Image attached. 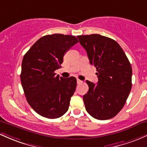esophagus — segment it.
<instances>
[{
  "instance_id": "obj_1",
  "label": "esophagus",
  "mask_w": 147,
  "mask_h": 147,
  "mask_svg": "<svg viewBox=\"0 0 147 147\" xmlns=\"http://www.w3.org/2000/svg\"><path fill=\"white\" fill-rule=\"evenodd\" d=\"M82 80H79V79H78H78H77V83H78V84H80V83H82Z\"/></svg>"
}]
</instances>
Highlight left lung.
Here are the masks:
<instances>
[{"label": "left lung", "instance_id": "obj_1", "mask_svg": "<svg viewBox=\"0 0 147 147\" xmlns=\"http://www.w3.org/2000/svg\"><path fill=\"white\" fill-rule=\"evenodd\" d=\"M96 68L97 85L87 80L89 91L83 96L87 112L99 120L116 116L125 105L132 87V68L116 41L100 34L77 36Z\"/></svg>", "mask_w": 147, "mask_h": 147}]
</instances>
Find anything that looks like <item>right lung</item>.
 <instances>
[{
    "mask_svg": "<svg viewBox=\"0 0 147 147\" xmlns=\"http://www.w3.org/2000/svg\"><path fill=\"white\" fill-rule=\"evenodd\" d=\"M73 35L53 34L41 37L25 54L21 82L28 103L44 117L56 119L69 109L76 87L75 77L56 76L65 53L78 43Z\"/></svg>",
    "mask_w": 147,
    "mask_h": 147,
    "instance_id": "add662e5",
    "label": "right lung"
}]
</instances>
